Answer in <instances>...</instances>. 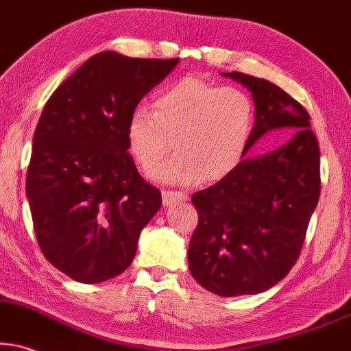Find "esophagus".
Masks as SVG:
<instances>
[{"label": "esophagus", "mask_w": 351, "mask_h": 351, "mask_svg": "<svg viewBox=\"0 0 351 351\" xmlns=\"http://www.w3.org/2000/svg\"><path fill=\"white\" fill-rule=\"evenodd\" d=\"M188 196L184 193H180V191H162V201L163 206H173V204L186 201Z\"/></svg>", "instance_id": "esophagus-1"}]
</instances>
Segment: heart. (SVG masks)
<instances>
[{
	"label": "heart",
	"mask_w": 351,
	"mask_h": 351,
	"mask_svg": "<svg viewBox=\"0 0 351 351\" xmlns=\"http://www.w3.org/2000/svg\"><path fill=\"white\" fill-rule=\"evenodd\" d=\"M254 128V104L241 88L183 77L162 88L154 112L132 110L128 147L137 165L150 170L171 149L175 155L152 176L171 184L214 183L228 176L245 157Z\"/></svg>",
	"instance_id": "1"
}]
</instances>
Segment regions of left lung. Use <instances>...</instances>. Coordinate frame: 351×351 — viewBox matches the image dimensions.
<instances>
[{"label":"left lung","instance_id":"1","mask_svg":"<svg viewBox=\"0 0 351 351\" xmlns=\"http://www.w3.org/2000/svg\"><path fill=\"white\" fill-rule=\"evenodd\" d=\"M223 76L241 82L254 99L247 150L270 131L295 130L282 147L243 158L191 199L199 215L188 251L193 277L219 296L256 295L280 282L298 261L321 194V155L311 117L293 97L238 71Z\"/></svg>","mask_w":351,"mask_h":351}]
</instances>
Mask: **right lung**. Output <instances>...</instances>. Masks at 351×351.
Segmentation results:
<instances>
[{"mask_svg":"<svg viewBox=\"0 0 351 351\" xmlns=\"http://www.w3.org/2000/svg\"><path fill=\"white\" fill-rule=\"evenodd\" d=\"M97 53L53 92L34 132L27 199L48 263L81 283L130 267L162 206L128 154L132 110L178 64Z\"/></svg>","mask_w":351,"mask_h":351,"instance_id":"1","label":"right lung"}]
</instances>
